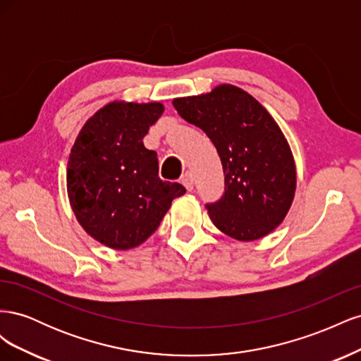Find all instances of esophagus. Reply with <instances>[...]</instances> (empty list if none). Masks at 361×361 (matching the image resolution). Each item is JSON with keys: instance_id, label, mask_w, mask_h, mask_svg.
I'll return each mask as SVG.
<instances>
[{"instance_id": "1", "label": "esophagus", "mask_w": 361, "mask_h": 361, "mask_svg": "<svg viewBox=\"0 0 361 361\" xmlns=\"http://www.w3.org/2000/svg\"><path fill=\"white\" fill-rule=\"evenodd\" d=\"M180 180H182V183H183V187L187 188L188 191H191V190L194 188V178H192V174H191L190 171H185V173L182 174Z\"/></svg>"}]
</instances>
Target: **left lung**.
<instances>
[{
    "label": "left lung",
    "mask_w": 361,
    "mask_h": 361,
    "mask_svg": "<svg viewBox=\"0 0 361 361\" xmlns=\"http://www.w3.org/2000/svg\"><path fill=\"white\" fill-rule=\"evenodd\" d=\"M179 116L211 138L224 171V194L206 204L212 223L238 241H256L285 220L297 188L286 137L245 90L220 84L209 93L173 99Z\"/></svg>",
    "instance_id": "left-lung-1"
}]
</instances>
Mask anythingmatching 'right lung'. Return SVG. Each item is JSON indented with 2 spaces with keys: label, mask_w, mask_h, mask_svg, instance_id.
I'll return each instance as SVG.
<instances>
[{
  "label": "right lung",
  "mask_w": 361,
  "mask_h": 361,
  "mask_svg": "<svg viewBox=\"0 0 361 361\" xmlns=\"http://www.w3.org/2000/svg\"><path fill=\"white\" fill-rule=\"evenodd\" d=\"M164 113L159 102L114 101L80 130L68 161V195L84 231L114 250L143 244L185 190L158 176L157 152L143 145Z\"/></svg>",
  "instance_id": "1"
}]
</instances>
